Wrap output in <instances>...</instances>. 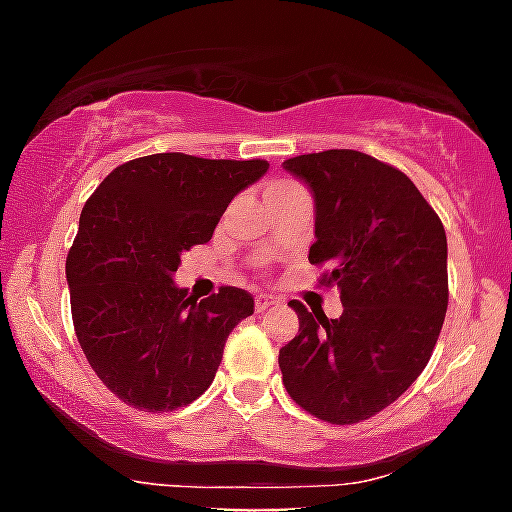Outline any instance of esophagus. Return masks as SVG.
I'll use <instances>...</instances> for the list:
<instances>
[{
  "label": "esophagus",
  "mask_w": 512,
  "mask_h": 512,
  "mask_svg": "<svg viewBox=\"0 0 512 512\" xmlns=\"http://www.w3.org/2000/svg\"><path fill=\"white\" fill-rule=\"evenodd\" d=\"M278 304H281V299H278V296H270V294H257L255 296L257 312H268V309L278 307Z\"/></svg>",
  "instance_id": "obj_1"
}]
</instances>
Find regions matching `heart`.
Returning <instances> with one entry per match:
<instances>
[{"label": "heart", "instance_id": "heart-1", "mask_svg": "<svg viewBox=\"0 0 512 512\" xmlns=\"http://www.w3.org/2000/svg\"><path fill=\"white\" fill-rule=\"evenodd\" d=\"M278 187H289V182H276V184H270V190H278Z\"/></svg>", "mask_w": 512, "mask_h": 512}]
</instances>
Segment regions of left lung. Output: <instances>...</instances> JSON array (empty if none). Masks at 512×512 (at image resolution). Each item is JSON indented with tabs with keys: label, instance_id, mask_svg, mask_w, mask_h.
I'll return each mask as SVG.
<instances>
[{
	"label": "left lung",
	"instance_id": "left-lung-1",
	"mask_svg": "<svg viewBox=\"0 0 512 512\" xmlns=\"http://www.w3.org/2000/svg\"><path fill=\"white\" fill-rule=\"evenodd\" d=\"M315 197L309 263L341 289L328 320L291 302L299 333L278 351L283 385L304 411L356 424L398 401L422 375L448 309V239L403 171L359 153L322 150L283 161Z\"/></svg>",
	"mask_w": 512,
	"mask_h": 512
}]
</instances>
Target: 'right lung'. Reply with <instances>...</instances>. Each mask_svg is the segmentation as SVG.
<instances>
[{
    "instance_id": "1",
    "label": "right lung",
    "mask_w": 512,
    "mask_h": 512,
    "mask_svg": "<svg viewBox=\"0 0 512 512\" xmlns=\"http://www.w3.org/2000/svg\"><path fill=\"white\" fill-rule=\"evenodd\" d=\"M268 161L156 153L111 171L80 213L67 255L72 322L101 382L140 411H174L210 388L231 330L255 312L244 289L197 302L174 283L182 252Z\"/></svg>"
}]
</instances>
